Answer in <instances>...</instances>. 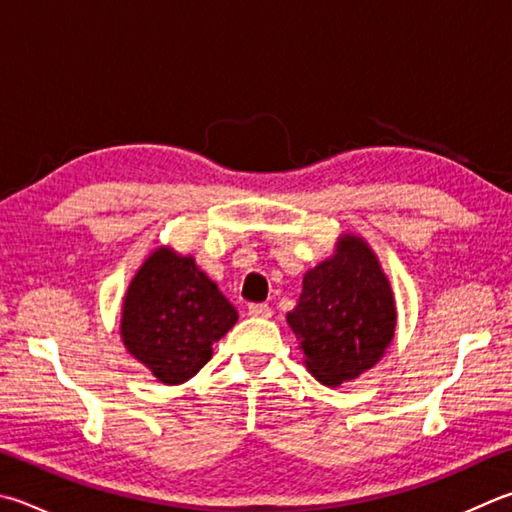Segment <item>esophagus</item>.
Returning <instances> with one entry per match:
<instances>
[{
	"mask_svg": "<svg viewBox=\"0 0 512 512\" xmlns=\"http://www.w3.org/2000/svg\"><path fill=\"white\" fill-rule=\"evenodd\" d=\"M248 313L253 315V318H271V306L268 304H248Z\"/></svg>",
	"mask_w": 512,
	"mask_h": 512,
	"instance_id": "34e87169",
	"label": "esophagus"
}]
</instances>
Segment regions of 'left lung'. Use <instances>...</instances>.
I'll return each mask as SVG.
<instances>
[{"label": "left lung", "instance_id": "obj_1", "mask_svg": "<svg viewBox=\"0 0 512 512\" xmlns=\"http://www.w3.org/2000/svg\"><path fill=\"white\" fill-rule=\"evenodd\" d=\"M286 322L300 340L306 369L322 385L338 387L383 358L394 338L396 304L365 239L342 235L336 253L306 271Z\"/></svg>", "mask_w": 512, "mask_h": 512}]
</instances>
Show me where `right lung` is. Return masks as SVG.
Listing matches in <instances>:
<instances>
[{
  "label": "right lung",
  "instance_id": "obj_1",
  "mask_svg": "<svg viewBox=\"0 0 512 512\" xmlns=\"http://www.w3.org/2000/svg\"><path fill=\"white\" fill-rule=\"evenodd\" d=\"M237 311L194 257L161 246L129 284L120 338L125 349L165 385L190 380L212 356V345L235 327Z\"/></svg>",
  "mask_w": 512,
  "mask_h": 512
}]
</instances>
